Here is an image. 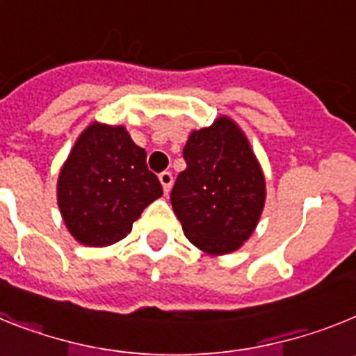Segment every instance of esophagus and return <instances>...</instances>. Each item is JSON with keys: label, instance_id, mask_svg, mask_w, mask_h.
Returning a JSON list of instances; mask_svg holds the SVG:
<instances>
[{"label": "esophagus", "instance_id": "obj_1", "mask_svg": "<svg viewBox=\"0 0 356 356\" xmlns=\"http://www.w3.org/2000/svg\"><path fill=\"white\" fill-rule=\"evenodd\" d=\"M159 180H160V184H162V187H163V193L168 194L169 191H171V187H172V175L169 171H163V172H160Z\"/></svg>", "mask_w": 356, "mask_h": 356}]
</instances>
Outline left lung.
Listing matches in <instances>:
<instances>
[{"label": "left lung", "instance_id": "obj_1", "mask_svg": "<svg viewBox=\"0 0 356 356\" xmlns=\"http://www.w3.org/2000/svg\"><path fill=\"white\" fill-rule=\"evenodd\" d=\"M171 205L184 234L209 254L234 253L251 237L266 203V178L244 131L226 115L194 130L184 147Z\"/></svg>", "mask_w": 356, "mask_h": 356}]
</instances>
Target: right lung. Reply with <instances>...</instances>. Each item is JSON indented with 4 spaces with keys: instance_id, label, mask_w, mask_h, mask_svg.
Wrapping results in <instances>:
<instances>
[{
    "instance_id": "add662e5",
    "label": "right lung",
    "mask_w": 356,
    "mask_h": 356,
    "mask_svg": "<svg viewBox=\"0 0 356 356\" xmlns=\"http://www.w3.org/2000/svg\"><path fill=\"white\" fill-rule=\"evenodd\" d=\"M146 151L124 127L92 122L76 139L56 184L69 234L83 246L103 248L131 232L149 203L162 196Z\"/></svg>"
}]
</instances>
